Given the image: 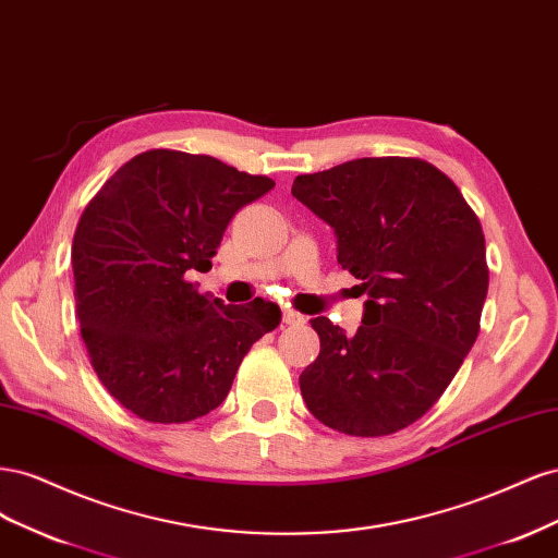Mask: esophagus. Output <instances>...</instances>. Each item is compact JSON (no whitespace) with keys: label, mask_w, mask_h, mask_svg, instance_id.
<instances>
[{"label":"esophagus","mask_w":558,"mask_h":558,"mask_svg":"<svg viewBox=\"0 0 558 558\" xmlns=\"http://www.w3.org/2000/svg\"><path fill=\"white\" fill-rule=\"evenodd\" d=\"M302 320H305V316H300L293 310H283V324L286 326H295V324H302Z\"/></svg>","instance_id":"1"}]
</instances>
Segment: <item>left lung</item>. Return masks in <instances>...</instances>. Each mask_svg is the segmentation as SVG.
Returning a JSON list of instances; mask_svg holds the SVG:
<instances>
[{
	"instance_id": "left-lung-1",
	"label": "left lung",
	"mask_w": 558,
	"mask_h": 558,
	"mask_svg": "<svg viewBox=\"0 0 558 558\" xmlns=\"http://www.w3.org/2000/svg\"><path fill=\"white\" fill-rule=\"evenodd\" d=\"M326 221L337 263L367 293L353 335L312 318L318 359L300 375L307 410L347 435H391L445 393L480 332L488 291L477 216L418 158H359L293 181Z\"/></svg>"
}]
</instances>
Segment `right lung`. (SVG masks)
I'll list each match as a JSON object with an SVG mask.
<instances>
[{
    "label": "right lung",
    "mask_w": 558,
    "mask_h": 558,
    "mask_svg": "<svg viewBox=\"0 0 558 558\" xmlns=\"http://www.w3.org/2000/svg\"><path fill=\"white\" fill-rule=\"evenodd\" d=\"M272 189L211 156L156 148L83 211L72 244L81 337L125 410L154 424L209 414L251 344L281 324L275 302L223 305L185 279L209 272L232 216Z\"/></svg>",
    "instance_id": "1"
}]
</instances>
